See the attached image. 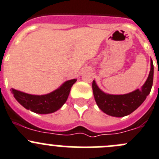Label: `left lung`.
<instances>
[{
    "label": "left lung",
    "instance_id": "1",
    "mask_svg": "<svg viewBox=\"0 0 159 159\" xmlns=\"http://www.w3.org/2000/svg\"><path fill=\"white\" fill-rule=\"evenodd\" d=\"M153 76L154 66L152 61L148 78L142 88L123 95L107 94L98 88L93 80L92 88L97 105L101 111L111 116L123 117L128 116L135 111L150 93L153 84Z\"/></svg>",
    "mask_w": 159,
    "mask_h": 159
}]
</instances>
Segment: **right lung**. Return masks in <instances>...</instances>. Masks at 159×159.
Returning <instances> with one entry per match:
<instances>
[{
  "instance_id": "right-lung-1",
  "label": "right lung",
  "mask_w": 159,
  "mask_h": 159,
  "mask_svg": "<svg viewBox=\"0 0 159 159\" xmlns=\"http://www.w3.org/2000/svg\"><path fill=\"white\" fill-rule=\"evenodd\" d=\"M76 80L66 81L60 88L46 95H31L11 89L15 98L26 109L39 114H48L59 109L67 101L71 87Z\"/></svg>"
}]
</instances>
